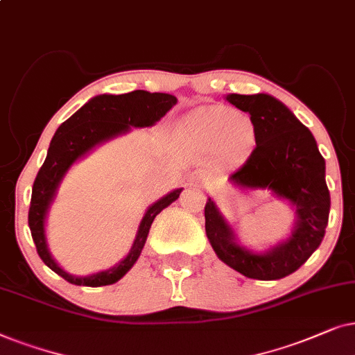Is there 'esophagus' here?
I'll return each mask as SVG.
<instances>
[{
  "mask_svg": "<svg viewBox=\"0 0 355 355\" xmlns=\"http://www.w3.org/2000/svg\"><path fill=\"white\" fill-rule=\"evenodd\" d=\"M190 183L191 185H196V187H205V180H202L201 175H191L190 177Z\"/></svg>",
  "mask_w": 355,
  "mask_h": 355,
  "instance_id": "34e87169",
  "label": "esophagus"
}]
</instances>
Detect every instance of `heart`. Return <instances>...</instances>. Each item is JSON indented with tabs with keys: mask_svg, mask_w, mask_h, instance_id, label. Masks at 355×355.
<instances>
[{
	"mask_svg": "<svg viewBox=\"0 0 355 355\" xmlns=\"http://www.w3.org/2000/svg\"><path fill=\"white\" fill-rule=\"evenodd\" d=\"M183 131L198 148L220 150L232 159L247 153L257 136L254 123L247 113L219 105L193 110L183 120Z\"/></svg>",
	"mask_w": 355,
	"mask_h": 355,
	"instance_id": "b5f03b06",
	"label": "heart"
}]
</instances>
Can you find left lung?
Wrapping results in <instances>:
<instances>
[{
  "label": "left lung",
  "instance_id": "1",
  "mask_svg": "<svg viewBox=\"0 0 355 355\" xmlns=\"http://www.w3.org/2000/svg\"><path fill=\"white\" fill-rule=\"evenodd\" d=\"M227 101L247 112L257 128V146L229 180L287 200L297 209V222L287 242L257 254L235 243L232 229L209 198L205 206L206 235L217 257L237 272L250 279H282L295 272L324 237L331 206L324 159L310 130L277 98L268 94H230Z\"/></svg>",
  "mask_w": 355,
  "mask_h": 355
}]
</instances>
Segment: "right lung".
I'll return each mask as SVG.
<instances>
[{"label": "right lung", "instance_id": "add662e5", "mask_svg": "<svg viewBox=\"0 0 355 355\" xmlns=\"http://www.w3.org/2000/svg\"><path fill=\"white\" fill-rule=\"evenodd\" d=\"M175 103H177V98L170 96V94L162 92L150 94L146 91H133L128 94H121V96L103 94V96L91 98L86 105L79 108L73 116H69L56 130L53 139L50 143L49 153H46L45 162L40 167L39 173H37L34 187H32L29 227L37 253H39L42 261L51 271H55L64 281H68L69 284L101 287L110 286L113 282L120 281L133 268V264L138 261L154 217L164 207L172 205L180 196L182 188L168 193L167 196L154 202L146 211L143 220L139 224L138 235H136L133 247H131V252L123 261L118 263L112 269H107V271L92 274V276L87 277H76L64 272L55 263L45 242V216L61 178H63L66 170L81 155L89 153L94 146H97L105 139H110L113 136L125 133V131L130 130V126H139V128L141 126H153Z\"/></svg>", "mask_w": 355, "mask_h": 355}]
</instances>
